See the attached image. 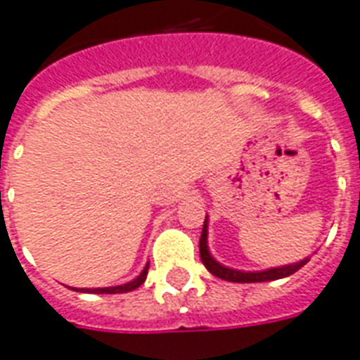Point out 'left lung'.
Masks as SVG:
<instances>
[{
	"label": "left lung",
	"mask_w": 360,
	"mask_h": 360,
	"mask_svg": "<svg viewBox=\"0 0 360 360\" xmlns=\"http://www.w3.org/2000/svg\"><path fill=\"white\" fill-rule=\"evenodd\" d=\"M200 257L202 262L207 270L217 276V278L224 279V281H232V283H260V281H276V279H283L292 276L295 271H298L302 266L306 264L309 257L304 260L292 262L287 266H278V268H268V270L260 271H243V270H234L229 266H223L221 262H217L210 253V247H207V215H205L204 229H202V238H200Z\"/></svg>",
	"instance_id": "1"
}]
</instances>
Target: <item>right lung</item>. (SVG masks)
Wrapping results in <instances>:
<instances>
[{"label": "right lung", "mask_w": 360, "mask_h": 360, "mask_svg": "<svg viewBox=\"0 0 360 360\" xmlns=\"http://www.w3.org/2000/svg\"><path fill=\"white\" fill-rule=\"evenodd\" d=\"M147 271H149V262L145 264L143 271H141L136 279H131V281H128V283L124 285H117V287H98V289H73V290H81V292H89V295H117V292H130V290L137 289V287L147 279Z\"/></svg>", "instance_id": "1"}]
</instances>
